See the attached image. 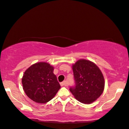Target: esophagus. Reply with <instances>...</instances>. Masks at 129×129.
Segmentation results:
<instances>
[{"label": "esophagus", "instance_id": "1", "mask_svg": "<svg viewBox=\"0 0 129 129\" xmlns=\"http://www.w3.org/2000/svg\"><path fill=\"white\" fill-rule=\"evenodd\" d=\"M60 84H61V86H68V83L66 81H63V82L61 83Z\"/></svg>", "mask_w": 129, "mask_h": 129}]
</instances>
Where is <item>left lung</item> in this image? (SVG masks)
<instances>
[{
	"label": "left lung",
	"mask_w": 129,
	"mask_h": 129,
	"mask_svg": "<svg viewBox=\"0 0 129 129\" xmlns=\"http://www.w3.org/2000/svg\"><path fill=\"white\" fill-rule=\"evenodd\" d=\"M75 87L70 90L74 98L84 104H90L103 92L105 82L99 67L88 60L81 59L72 66Z\"/></svg>",
	"instance_id": "8db88e82"
}]
</instances>
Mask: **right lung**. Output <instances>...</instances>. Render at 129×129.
Returning a JSON list of instances; mask_svg holds the SVG:
<instances>
[{"instance_id": "1", "label": "right lung", "mask_w": 129, "mask_h": 129, "mask_svg": "<svg viewBox=\"0 0 129 129\" xmlns=\"http://www.w3.org/2000/svg\"><path fill=\"white\" fill-rule=\"evenodd\" d=\"M53 70L52 66L43 62L36 63L25 71L22 84L28 98L42 104L54 98L61 86Z\"/></svg>"}]
</instances>
